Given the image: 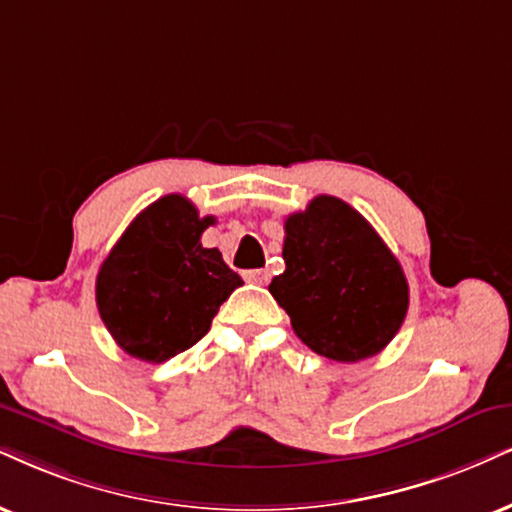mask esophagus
<instances>
[{
	"mask_svg": "<svg viewBox=\"0 0 512 512\" xmlns=\"http://www.w3.org/2000/svg\"><path fill=\"white\" fill-rule=\"evenodd\" d=\"M244 277L249 282H254V285H268L270 273H268V270H246Z\"/></svg>",
	"mask_w": 512,
	"mask_h": 512,
	"instance_id": "1",
	"label": "esophagus"
}]
</instances>
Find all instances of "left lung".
I'll return each mask as SVG.
<instances>
[{
  "label": "left lung",
  "mask_w": 512,
  "mask_h": 512,
  "mask_svg": "<svg viewBox=\"0 0 512 512\" xmlns=\"http://www.w3.org/2000/svg\"><path fill=\"white\" fill-rule=\"evenodd\" d=\"M285 273L270 294L296 337L320 356L356 363L387 346L406 318L401 263L356 208L320 194L285 220Z\"/></svg>",
  "instance_id": "obj_1"
}]
</instances>
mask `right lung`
Segmentation results:
<instances>
[{
  "label": "right lung",
  "mask_w": 512,
  "mask_h": 512,
  "mask_svg": "<svg viewBox=\"0 0 512 512\" xmlns=\"http://www.w3.org/2000/svg\"><path fill=\"white\" fill-rule=\"evenodd\" d=\"M211 223L187 197L168 194L144 208L104 258L97 308L125 353L163 363L187 351L244 285L218 249L201 246Z\"/></svg>",
  "instance_id": "add662e5"
}]
</instances>
